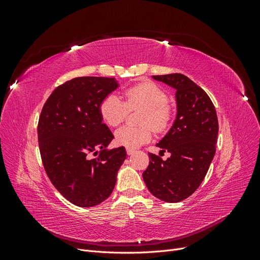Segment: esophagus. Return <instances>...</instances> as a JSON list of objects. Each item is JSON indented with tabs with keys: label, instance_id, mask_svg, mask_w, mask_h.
<instances>
[{
	"label": "esophagus",
	"instance_id": "34e87169",
	"mask_svg": "<svg viewBox=\"0 0 260 260\" xmlns=\"http://www.w3.org/2000/svg\"><path fill=\"white\" fill-rule=\"evenodd\" d=\"M125 152H127V154H128V155H132L133 153L136 152V149H133V148H129V147H127V148H125Z\"/></svg>",
	"mask_w": 260,
	"mask_h": 260
}]
</instances>
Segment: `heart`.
<instances>
[{"label":"heart","instance_id":"1","mask_svg":"<svg viewBox=\"0 0 260 260\" xmlns=\"http://www.w3.org/2000/svg\"><path fill=\"white\" fill-rule=\"evenodd\" d=\"M124 102L116 94H109L100 105V115L109 127H118L129 111L142 109L140 127H122L116 131L117 144L133 148L152 139L153 129L164 131L168 127L172 111L166 91L153 82H142L123 91Z\"/></svg>","mask_w":260,"mask_h":260}]
</instances>
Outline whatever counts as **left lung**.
I'll use <instances>...</instances> for the list:
<instances>
[{
    "instance_id": "8db88e82",
    "label": "left lung",
    "mask_w": 260,
    "mask_h": 260,
    "mask_svg": "<svg viewBox=\"0 0 260 260\" xmlns=\"http://www.w3.org/2000/svg\"><path fill=\"white\" fill-rule=\"evenodd\" d=\"M176 89L177 117L156 146L171 155L166 160L149 153L143 180L155 198L178 203L203 182L216 153L218 118L214 104L201 86L182 74L153 76Z\"/></svg>"
}]
</instances>
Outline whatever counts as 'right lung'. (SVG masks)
<instances>
[{"mask_svg":"<svg viewBox=\"0 0 260 260\" xmlns=\"http://www.w3.org/2000/svg\"><path fill=\"white\" fill-rule=\"evenodd\" d=\"M117 88L115 78H74L52 92L39 118L46 175L76 206H96L108 199L127 156L123 146L107 149L114 136L100 115L102 101Z\"/></svg>","mask_w":260,"mask_h":260,"instance_id":"obj_1","label":"right lung"}]
</instances>
